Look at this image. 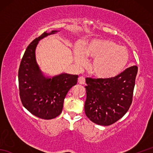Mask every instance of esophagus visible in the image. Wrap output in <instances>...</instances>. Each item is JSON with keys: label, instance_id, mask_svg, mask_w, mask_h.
<instances>
[{"label": "esophagus", "instance_id": "1", "mask_svg": "<svg viewBox=\"0 0 153 153\" xmlns=\"http://www.w3.org/2000/svg\"><path fill=\"white\" fill-rule=\"evenodd\" d=\"M78 83L79 84H85V78L83 76H80L78 77Z\"/></svg>", "mask_w": 153, "mask_h": 153}]
</instances>
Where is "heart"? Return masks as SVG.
Here are the masks:
<instances>
[{
  "mask_svg": "<svg viewBox=\"0 0 153 153\" xmlns=\"http://www.w3.org/2000/svg\"><path fill=\"white\" fill-rule=\"evenodd\" d=\"M75 61L79 66L87 63L85 56L93 58L91 73L102 79H111L118 77L126 70L129 61V53L126 48L115 41L106 39H96L84 47L74 51Z\"/></svg>",
  "mask_w": 153,
  "mask_h": 153,
  "instance_id": "heart-1",
  "label": "heart"
}]
</instances>
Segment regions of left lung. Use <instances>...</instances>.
Listing matches in <instances>:
<instances>
[{"label": "left lung", "instance_id": "obj_1", "mask_svg": "<svg viewBox=\"0 0 153 153\" xmlns=\"http://www.w3.org/2000/svg\"><path fill=\"white\" fill-rule=\"evenodd\" d=\"M137 66L127 68L111 79H86L85 112L98 125L109 126L128 112L132 102Z\"/></svg>", "mask_w": 153, "mask_h": 153}]
</instances>
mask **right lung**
<instances>
[{
    "label": "right lung",
    "mask_w": 153,
    "mask_h": 153,
    "mask_svg": "<svg viewBox=\"0 0 153 153\" xmlns=\"http://www.w3.org/2000/svg\"><path fill=\"white\" fill-rule=\"evenodd\" d=\"M59 31L44 32L29 45L18 71L19 96L22 105L32 114L50 120L60 115L64 100L71 87L77 82V75L66 73L54 76L41 70L37 62L35 49L42 39Z\"/></svg>",
    "instance_id": "add662e5"
}]
</instances>
